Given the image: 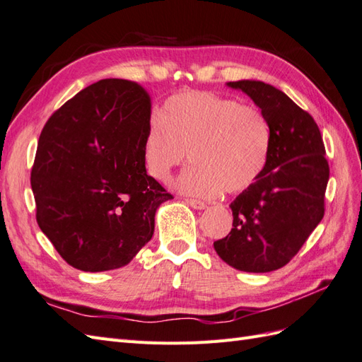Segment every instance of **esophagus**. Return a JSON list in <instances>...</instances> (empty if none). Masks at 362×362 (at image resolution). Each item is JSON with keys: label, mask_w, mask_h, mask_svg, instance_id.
<instances>
[{"label": "esophagus", "mask_w": 362, "mask_h": 362, "mask_svg": "<svg viewBox=\"0 0 362 362\" xmlns=\"http://www.w3.org/2000/svg\"><path fill=\"white\" fill-rule=\"evenodd\" d=\"M185 202H187L188 205L194 209H205L206 208V203L202 200H197V199H185Z\"/></svg>", "instance_id": "34e87169"}]
</instances>
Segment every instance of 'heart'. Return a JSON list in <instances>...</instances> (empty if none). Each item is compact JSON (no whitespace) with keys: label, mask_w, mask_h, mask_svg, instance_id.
I'll use <instances>...</instances> for the list:
<instances>
[{"label":"heart","mask_w":362,"mask_h":362,"mask_svg":"<svg viewBox=\"0 0 362 362\" xmlns=\"http://www.w3.org/2000/svg\"><path fill=\"white\" fill-rule=\"evenodd\" d=\"M271 151V127L252 105L211 91H183L165 100L144 139V165L166 182L189 156L177 188L194 197L240 192L260 179Z\"/></svg>","instance_id":"b5f03b06"}]
</instances>
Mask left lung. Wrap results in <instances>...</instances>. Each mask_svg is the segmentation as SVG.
Wrapping results in <instances>:
<instances>
[{"label":"left lung","mask_w":362,"mask_h":362,"mask_svg":"<svg viewBox=\"0 0 362 362\" xmlns=\"http://www.w3.org/2000/svg\"><path fill=\"white\" fill-rule=\"evenodd\" d=\"M228 86L260 107L271 127V151L260 179L230 203L233 229L214 249L234 269L271 272L298 254L324 217L326 148L313 117L281 90L262 81Z\"/></svg>","instance_id":"obj_1"}]
</instances>
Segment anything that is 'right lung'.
I'll list each match as a JSON object with an SVG mask.
<instances>
[{
    "label": "right lung",
    "instance_id": "right-lung-1",
    "mask_svg": "<svg viewBox=\"0 0 362 362\" xmlns=\"http://www.w3.org/2000/svg\"><path fill=\"white\" fill-rule=\"evenodd\" d=\"M150 119L151 98L142 86L102 79L42 128L30 173L36 221L79 271L128 264L151 240L157 208L173 199L144 165Z\"/></svg>",
    "mask_w": 362,
    "mask_h": 362
}]
</instances>
